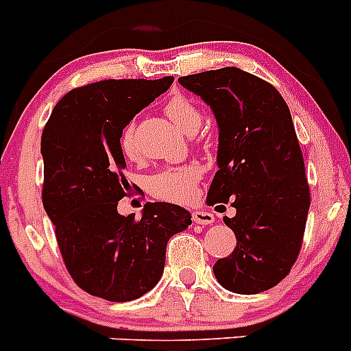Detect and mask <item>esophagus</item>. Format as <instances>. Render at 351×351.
<instances>
[{
    "label": "esophagus",
    "mask_w": 351,
    "mask_h": 351,
    "mask_svg": "<svg viewBox=\"0 0 351 351\" xmlns=\"http://www.w3.org/2000/svg\"><path fill=\"white\" fill-rule=\"evenodd\" d=\"M192 220L197 225H211L213 221H215V216L209 211H206V209H195V211L192 213Z\"/></svg>",
    "instance_id": "esophagus-1"
}]
</instances>
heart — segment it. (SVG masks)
<instances>
[{"label":"heart","instance_id":"heart-1","mask_svg":"<svg viewBox=\"0 0 351 351\" xmlns=\"http://www.w3.org/2000/svg\"><path fill=\"white\" fill-rule=\"evenodd\" d=\"M165 112L176 126L185 133H194L202 121V112L191 98L176 95L166 101ZM121 152L133 159L136 156L135 147V124L130 123L121 133ZM201 180V168L197 165L169 166L159 169L147 178V191L156 199L183 204L189 202L195 194V186Z\"/></svg>","mask_w":351,"mask_h":351}]
</instances>
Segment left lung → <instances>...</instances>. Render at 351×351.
<instances>
[{"mask_svg": "<svg viewBox=\"0 0 351 351\" xmlns=\"http://www.w3.org/2000/svg\"><path fill=\"white\" fill-rule=\"evenodd\" d=\"M178 83L211 107L220 128L208 204L230 202L237 211L223 218L237 245L216 261L215 277L232 293H263L296 263L310 208L289 107L268 81L237 67L191 74Z\"/></svg>", "mask_w": 351, "mask_h": 351, "instance_id": "8db88e82", "label": "left lung"}]
</instances>
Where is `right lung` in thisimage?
<instances>
[{
  "label": "right lung",
  "mask_w": 351,
  "mask_h": 351,
  "mask_svg": "<svg viewBox=\"0 0 351 351\" xmlns=\"http://www.w3.org/2000/svg\"><path fill=\"white\" fill-rule=\"evenodd\" d=\"M173 81L104 80L74 88L43 130V206L69 275L91 296L131 301L149 293L165 270L169 237L192 223L191 213L169 202H147L138 220L117 213L130 189L121 133Z\"/></svg>",
  "instance_id": "obj_1"
}]
</instances>
